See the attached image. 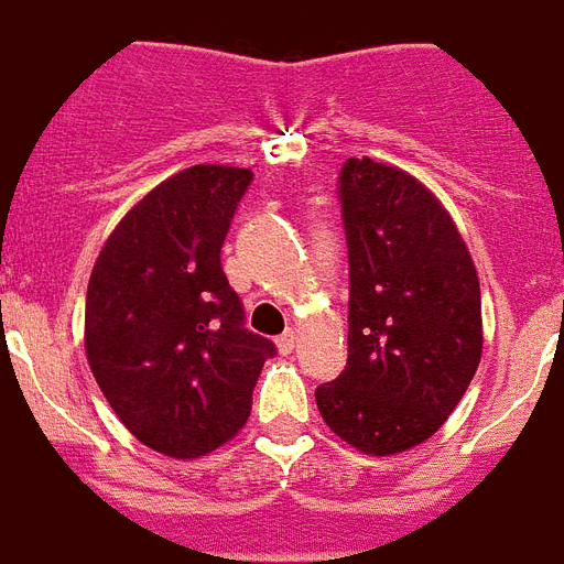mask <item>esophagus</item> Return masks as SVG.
Listing matches in <instances>:
<instances>
[{"label": "esophagus", "instance_id": "34e87169", "mask_svg": "<svg viewBox=\"0 0 564 564\" xmlns=\"http://www.w3.org/2000/svg\"><path fill=\"white\" fill-rule=\"evenodd\" d=\"M294 346H296V332H294V328H288L285 335H279V337H276V349H279V352H282V355H291V352H294Z\"/></svg>", "mask_w": 564, "mask_h": 564}]
</instances>
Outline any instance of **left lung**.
I'll list each match as a JSON object with an SVG mask.
<instances>
[{"label": "left lung", "mask_w": 564, "mask_h": 564, "mask_svg": "<svg viewBox=\"0 0 564 564\" xmlns=\"http://www.w3.org/2000/svg\"><path fill=\"white\" fill-rule=\"evenodd\" d=\"M349 247V358L317 387L326 425L387 457L440 431L484 352L480 282L452 215L408 171L349 160L340 169Z\"/></svg>", "instance_id": "8db88e82"}]
</instances>
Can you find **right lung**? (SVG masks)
<instances>
[{"instance_id": "add662e5", "label": "right lung", "mask_w": 564, "mask_h": 564, "mask_svg": "<svg viewBox=\"0 0 564 564\" xmlns=\"http://www.w3.org/2000/svg\"><path fill=\"white\" fill-rule=\"evenodd\" d=\"M253 171L192 165L148 192L110 232L87 288L84 346L104 399L139 443L192 460L238 434L253 404L268 337L220 247Z\"/></svg>"}]
</instances>
